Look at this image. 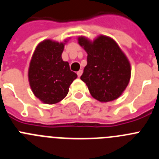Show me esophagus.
Segmentation results:
<instances>
[{"instance_id":"34e87169","label":"esophagus","mask_w":159,"mask_h":159,"mask_svg":"<svg viewBox=\"0 0 159 159\" xmlns=\"http://www.w3.org/2000/svg\"><path fill=\"white\" fill-rule=\"evenodd\" d=\"M82 73H83L82 70H80L79 71H77V75H78V77H80L81 75H82Z\"/></svg>"}]
</instances>
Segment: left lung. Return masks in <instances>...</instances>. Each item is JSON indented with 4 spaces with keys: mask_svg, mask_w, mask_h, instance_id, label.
I'll return each instance as SVG.
<instances>
[{
    "mask_svg": "<svg viewBox=\"0 0 159 159\" xmlns=\"http://www.w3.org/2000/svg\"><path fill=\"white\" fill-rule=\"evenodd\" d=\"M79 44L88 53L81 80L99 102L118 99L127 87L131 68L128 59L113 39L100 35L91 41L79 36Z\"/></svg>",
    "mask_w": 159,
    "mask_h": 159,
    "instance_id": "8db88e82",
    "label": "left lung"
}]
</instances>
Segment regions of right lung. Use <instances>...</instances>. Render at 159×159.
I'll use <instances>...</instances> for the list:
<instances>
[{"mask_svg":"<svg viewBox=\"0 0 159 159\" xmlns=\"http://www.w3.org/2000/svg\"><path fill=\"white\" fill-rule=\"evenodd\" d=\"M64 42L45 40L35 49L29 68V81L32 92L43 103L54 104L68 93L77 75L70 70L69 64L62 60Z\"/></svg>","mask_w":159,"mask_h":159,"instance_id":"1","label":"right lung"}]
</instances>
